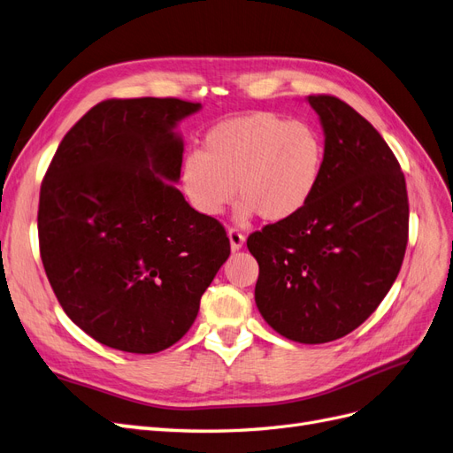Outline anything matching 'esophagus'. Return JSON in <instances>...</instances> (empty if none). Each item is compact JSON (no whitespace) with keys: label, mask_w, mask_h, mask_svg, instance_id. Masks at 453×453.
I'll list each match as a JSON object with an SVG mask.
<instances>
[{"label":"esophagus","mask_w":453,"mask_h":453,"mask_svg":"<svg viewBox=\"0 0 453 453\" xmlns=\"http://www.w3.org/2000/svg\"><path fill=\"white\" fill-rule=\"evenodd\" d=\"M227 237H229L231 250L237 252V250H241V249H242V244H244V235L241 234L239 229H229V231H227Z\"/></svg>","instance_id":"1"}]
</instances>
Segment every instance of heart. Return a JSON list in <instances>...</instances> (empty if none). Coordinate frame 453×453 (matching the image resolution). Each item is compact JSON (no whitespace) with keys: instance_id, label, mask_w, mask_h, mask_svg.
Segmentation results:
<instances>
[{"instance_id":"1","label":"heart","mask_w":453,"mask_h":453,"mask_svg":"<svg viewBox=\"0 0 453 453\" xmlns=\"http://www.w3.org/2000/svg\"><path fill=\"white\" fill-rule=\"evenodd\" d=\"M325 140L313 125L275 111H252L214 125L203 151H189L180 186L189 204L216 218L235 196L237 218L282 222L311 201L325 169Z\"/></svg>"}]
</instances>
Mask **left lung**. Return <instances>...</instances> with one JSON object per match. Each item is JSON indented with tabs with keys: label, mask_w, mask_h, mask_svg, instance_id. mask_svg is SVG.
<instances>
[{
	"label": "left lung",
	"mask_w": 453,
	"mask_h": 453,
	"mask_svg": "<svg viewBox=\"0 0 453 453\" xmlns=\"http://www.w3.org/2000/svg\"><path fill=\"white\" fill-rule=\"evenodd\" d=\"M325 133V169L305 209L247 241L254 300L298 343L343 338L391 290L408 242L406 180L391 148L340 98L307 96Z\"/></svg>",
	"instance_id": "left-lung-1"
}]
</instances>
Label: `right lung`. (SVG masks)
<instances>
[{
  "instance_id": "obj_1",
  "label": "right lung",
  "mask_w": 453,
  "mask_h": 453,
  "mask_svg": "<svg viewBox=\"0 0 453 453\" xmlns=\"http://www.w3.org/2000/svg\"><path fill=\"white\" fill-rule=\"evenodd\" d=\"M201 104L106 100L64 136L40 191V252L66 315L102 345L150 355L176 343L229 257L226 229L174 184L178 123Z\"/></svg>"
}]
</instances>
